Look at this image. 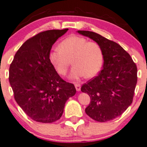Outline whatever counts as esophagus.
Instances as JSON below:
<instances>
[{"mask_svg": "<svg viewBox=\"0 0 147 147\" xmlns=\"http://www.w3.org/2000/svg\"><path fill=\"white\" fill-rule=\"evenodd\" d=\"M75 88H76V90L77 91H80V89H81V85L80 84H78V83H76V84H75Z\"/></svg>", "mask_w": 147, "mask_h": 147, "instance_id": "1", "label": "esophagus"}]
</instances>
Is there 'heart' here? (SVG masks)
<instances>
[{
    "label": "heart",
    "mask_w": 147,
    "mask_h": 147,
    "mask_svg": "<svg viewBox=\"0 0 147 147\" xmlns=\"http://www.w3.org/2000/svg\"><path fill=\"white\" fill-rule=\"evenodd\" d=\"M50 59L60 75L67 73L71 60L73 64L70 73L72 79L83 77L92 78L101 69L104 56L102 47L97 42L78 35H72L63 40L60 46H55L50 53Z\"/></svg>",
    "instance_id": "b5f03b06"
}]
</instances>
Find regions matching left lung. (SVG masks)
<instances>
[{
  "mask_svg": "<svg viewBox=\"0 0 147 147\" xmlns=\"http://www.w3.org/2000/svg\"><path fill=\"white\" fill-rule=\"evenodd\" d=\"M78 32L97 42L104 56L101 72L81 87V91L88 94L91 100L85 112L95 121H110L120 116L132 103L137 82V65L117 42L92 31Z\"/></svg>",
  "mask_w": 147,
  "mask_h": 147,
  "instance_id": "1",
  "label": "left lung"
}]
</instances>
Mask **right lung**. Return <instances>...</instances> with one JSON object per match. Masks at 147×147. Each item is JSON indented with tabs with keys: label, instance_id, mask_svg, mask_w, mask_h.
Masks as SVG:
<instances>
[{
	"label": "right lung",
	"instance_id": "right-lung-1",
	"mask_svg": "<svg viewBox=\"0 0 147 147\" xmlns=\"http://www.w3.org/2000/svg\"><path fill=\"white\" fill-rule=\"evenodd\" d=\"M67 30H50L30 38L18 49L10 65L15 100L34 121L58 120L65 102L76 93L74 84L60 78L50 60L52 46Z\"/></svg>",
	"mask_w": 147,
	"mask_h": 147
}]
</instances>
